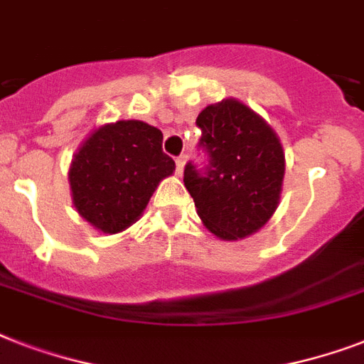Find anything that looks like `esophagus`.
Returning <instances> with one entry per match:
<instances>
[{
  "instance_id": "34e87169",
  "label": "esophagus",
  "mask_w": 364,
  "mask_h": 364,
  "mask_svg": "<svg viewBox=\"0 0 364 364\" xmlns=\"http://www.w3.org/2000/svg\"><path fill=\"white\" fill-rule=\"evenodd\" d=\"M185 162H187V155H179L176 159V172L183 173V168H185Z\"/></svg>"
}]
</instances>
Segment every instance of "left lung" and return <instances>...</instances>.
<instances>
[{
    "instance_id": "1",
    "label": "left lung",
    "mask_w": 364,
    "mask_h": 364,
    "mask_svg": "<svg viewBox=\"0 0 364 364\" xmlns=\"http://www.w3.org/2000/svg\"><path fill=\"white\" fill-rule=\"evenodd\" d=\"M202 166L187 162L183 181L198 217L217 237L233 241L258 232L279 205L284 151L273 129L233 99L211 105L196 119Z\"/></svg>"
}]
</instances>
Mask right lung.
<instances>
[{
  "instance_id": "right-lung-1",
  "label": "right lung",
  "mask_w": 364,
  "mask_h": 364,
  "mask_svg": "<svg viewBox=\"0 0 364 364\" xmlns=\"http://www.w3.org/2000/svg\"><path fill=\"white\" fill-rule=\"evenodd\" d=\"M176 162L162 151V132L144 121H117L84 141L69 170L76 211L105 233L136 223Z\"/></svg>"
}]
</instances>
